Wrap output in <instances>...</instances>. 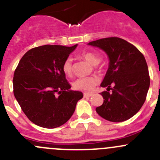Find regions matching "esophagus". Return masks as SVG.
<instances>
[{"instance_id": "34e87169", "label": "esophagus", "mask_w": 160, "mask_h": 160, "mask_svg": "<svg viewBox=\"0 0 160 160\" xmlns=\"http://www.w3.org/2000/svg\"><path fill=\"white\" fill-rule=\"evenodd\" d=\"M92 95H93V93H83V97H84V98H90Z\"/></svg>"}]
</instances>
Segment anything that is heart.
I'll use <instances>...</instances> for the list:
<instances>
[{"label": "heart", "instance_id": "1", "mask_svg": "<svg viewBox=\"0 0 160 160\" xmlns=\"http://www.w3.org/2000/svg\"><path fill=\"white\" fill-rule=\"evenodd\" d=\"M80 56L83 59H86L88 62H89L92 65H98L101 61V57L98 54L94 52H83L80 53ZM62 70L63 73L67 77H70L72 72V59L71 58H67L64 61L62 64ZM98 79L95 77H80V78L77 79L75 81L72 83V86L76 90H83V91H90L93 90L95 85L98 83Z\"/></svg>", "mask_w": 160, "mask_h": 160}]
</instances>
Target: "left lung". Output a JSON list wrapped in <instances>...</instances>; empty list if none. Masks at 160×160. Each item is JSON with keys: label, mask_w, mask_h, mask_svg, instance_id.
Masks as SVG:
<instances>
[{"label": "left lung", "mask_w": 160, "mask_h": 160, "mask_svg": "<svg viewBox=\"0 0 160 160\" xmlns=\"http://www.w3.org/2000/svg\"><path fill=\"white\" fill-rule=\"evenodd\" d=\"M88 45L104 50L110 61L101 84L108 88V91L101 93L104 101L96 108L97 113L110 122L128 120L141 109L149 88L150 77L144 56L135 46L118 37L101 38Z\"/></svg>", "instance_id": "1"}]
</instances>
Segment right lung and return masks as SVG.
I'll list each match as a JSON object with an SVG mask.
<instances>
[{
  "mask_svg": "<svg viewBox=\"0 0 160 160\" xmlns=\"http://www.w3.org/2000/svg\"><path fill=\"white\" fill-rule=\"evenodd\" d=\"M45 45L28 50L21 59L13 77L14 95L21 108L35 125L55 128L65 124L75 111L83 93L71 86L62 70L76 49Z\"/></svg>",
  "mask_w": 160,
  "mask_h": 160,
  "instance_id": "add662e5",
  "label": "right lung"
}]
</instances>
